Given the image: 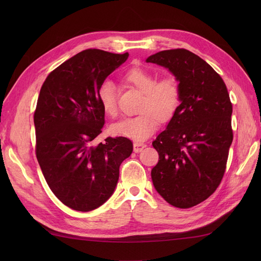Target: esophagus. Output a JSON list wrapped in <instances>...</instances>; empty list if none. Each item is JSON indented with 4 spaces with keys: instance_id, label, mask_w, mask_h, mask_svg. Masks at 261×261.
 I'll use <instances>...</instances> for the list:
<instances>
[{
    "instance_id": "esophagus-1",
    "label": "esophagus",
    "mask_w": 261,
    "mask_h": 261,
    "mask_svg": "<svg viewBox=\"0 0 261 261\" xmlns=\"http://www.w3.org/2000/svg\"><path fill=\"white\" fill-rule=\"evenodd\" d=\"M144 148H146V144H142V143H134L133 144V150L136 153L141 152Z\"/></svg>"
}]
</instances>
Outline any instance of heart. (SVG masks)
Here are the masks:
<instances>
[{
  "label": "heart",
  "instance_id": "heart-1",
  "mask_svg": "<svg viewBox=\"0 0 261 261\" xmlns=\"http://www.w3.org/2000/svg\"><path fill=\"white\" fill-rule=\"evenodd\" d=\"M155 75L146 68L134 66L122 76L127 85L142 92L140 111L141 114L123 118L114 123V134L142 142L159 128V120L170 119L180 103L181 89L179 80L175 76H166L155 80ZM97 99L103 112L114 117L117 114L116 89L111 81H105L97 91Z\"/></svg>",
  "mask_w": 261,
  "mask_h": 261
}]
</instances>
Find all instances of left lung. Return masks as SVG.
<instances>
[{
	"mask_svg": "<svg viewBox=\"0 0 261 261\" xmlns=\"http://www.w3.org/2000/svg\"><path fill=\"white\" fill-rule=\"evenodd\" d=\"M146 62L177 78L180 105L153 148L159 162L151 170L158 193L172 206L189 208L206 200L220 184L232 142V107L224 81L196 54L162 50Z\"/></svg>",
	"mask_w": 261,
	"mask_h": 261,
	"instance_id": "obj_1",
	"label": "left lung"
}]
</instances>
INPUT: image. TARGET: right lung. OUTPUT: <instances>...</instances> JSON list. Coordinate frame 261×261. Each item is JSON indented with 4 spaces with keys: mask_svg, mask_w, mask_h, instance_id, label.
I'll return each instance as SVG.
<instances>
[{
    "mask_svg": "<svg viewBox=\"0 0 261 261\" xmlns=\"http://www.w3.org/2000/svg\"><path fill=\"white\" fill-rule=\"evenodd\" d=\"M128 57L80 51L54 70L40 90L34 115L37 159L54 195L72 210L90 212L107 202L120 164L132 153V142L122 136L93 143L105 125L98 88Z\"/></svg>",
    "mask_w": 261,
    "mask_h": 261,
    "instance_id": "right-lung-1",
    "label": "right lung"
}]
</instances>
